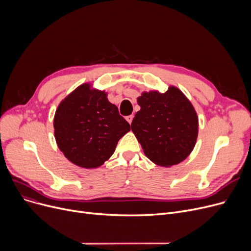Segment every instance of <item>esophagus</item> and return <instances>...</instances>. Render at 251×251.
Segmentation results:
<instances>
[{"label":"esophagus","mask_w":251,"mask_h":251,"mask_svg":"<svg viewBox=\"0 0 251 251\" xmlns=\"http://www.w3.org/2000/svg\"><path fill=\"white\" fill-rule=\"evenodd\" d=\"M126 120L128 121V123H129V124H131V122H132V120H133V115H129V116H127V117H126Z\"/></svg>","instance_id":"34e87169"}]
</instances>
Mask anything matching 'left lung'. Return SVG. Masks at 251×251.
Listing matches in <instances>:
<instances>
[{
	"instance_id": "8db88e82",
	"label": "left lung",
	"mask_w": 251,
	"mask_h": 251,
	"mask_svg": "<svg viewBox=\"0 0 251 251\" xmlns=\"http://www.w3.org/2000/svg\"><path fill=\"white\" fill-rule=\"evenodd\" d=\"M140 110L131 130L144 154L155 165L172 167L193 151L199 135V117L187 97L176 86L143 91L137 98Z\"/></svg>"
}]
</instances>
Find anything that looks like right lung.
Instances as JSON below:
<instances>
[{
    "label": "right lung",
    "instance_id": "1",
    "mask_svg": "<svg viewBox=\"0 0 251 251\" xmlns=\"http://www.w3.org/2000/svg\"><path fill=\"white\" fill-rule=\"evenodd\" d=\"M54 129L59 150L71 163L95 169L110 159L130 125L107 92L83 83L59 103Z\"/></svg>",
    "mask_w": 251,
    "mask_h": 251
}]
</instances>
